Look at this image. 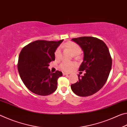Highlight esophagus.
Instances as JSON below:
<instances>
[{
  "label": "esophagus",
  "instance_id": "esophagus-1",
  "mask_svg": "<svg viewBox=\"0 0 127 127\" xmlns=\"http://www.w3.org/2000/svg\"><path fill=\"white\" fill-rule=\"evenodd\" d=\"M63 74L64 75H64H67V74H68V73H65V72H63Z\"/></svg>",
  "mask_w": 127,
  "mask_h": 127
}]
</instances>
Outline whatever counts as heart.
Wrapping results in <instances>:
<instances>
[{
	"instance_id": "obj_1",
	"label": "heart",
	"mask_w": 127,
	"mask_h": 127,
	"mask_svg": "<svg viewBox=\"0 0 127 127\" xmlns=\"http://www.w3.org/2000/svg\"><path fill=\"white\" fill-rule=\"evenodd\" d=\"M62 48L66 49V50L72 54V55L75 56L77 57V56L79 55V54L81 53V48L78 44H76L74 42L72 41H69L66 42L65 44L62 46ZM55 58L57 59H59L61 56V51L60 48H58L57 50H55ZM75 65V64L74 63H66V62H62V63L60 64L59 68L61 70H63L64 72H69L70 70L72 69V68L74 67Z\"/></svg>"
}]
</instances>
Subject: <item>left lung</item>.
Wrapping results in <instances>:
<instances>
[{
  "label": "left lung",
  "instance_id": "obj_1",
  "mask_svg": "<svg viewBox=\"0 0 127 127\" xmlns=\"http://www.w3.org/2000/svg\"><path fill=\"white\" fill-rule=\"evenodd\" d=\"M72 40L83 51L79 70L85 72L83 76L78 74L79 81L71 85V89L79 96H91L99 91L108 78L112 64L110 52L105 42L96 37L85 36Z\"/></svg>",
  "mask_w": 127,
  "mask_h": 127
}]
</instances>
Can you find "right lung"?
Segmentation results:
<instances>
[{
	"instance_id": "add662e5",
	"label": "right lung",
	"mask_w": 127,
	"mask_h": 127,
	"mask_svg": "<svg viewBox=\"0 0 127 127\" xmlns=\"http://www.w3.org/2000/svg\"><path fill=\"white\" fill-rule=\"evenodd\" d=\"M63 40H37L23 48L19 55L18 70L22 82L30 91L46 96L55 91L62 72H50L49 63L55 61V51Z\"/></svg>"
}]
</instances>
